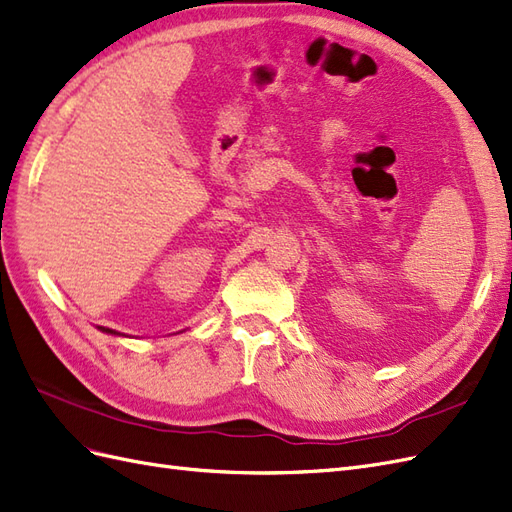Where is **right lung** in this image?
<instances>
[{
    "mask_svg": "<svg viewBox=\"0 0 512 512\" xmlns=\"http://www.w3.org/2000/svg\"><path fill=\"white\" fill-rule=\"evenodd\" d=\"M100 331H104V333H113V335H119V333H115L113 329H104V327H100Z\"/></svg>",
    "mask_w": 512,
    "mask_h": 512,
    "instance_id": "obj_1",
    "label": "right lung"
}]
</instances>
